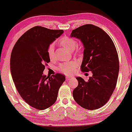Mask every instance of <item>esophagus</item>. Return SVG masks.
Segmentation results:
<instances>
[{"label":"esophagus","mask_w":132,"mask_h":132,"mask_svg":"<svg viewBox=\"0 0 132 132\" xmlns=\"http://www.w3.org/2000/svg\"><path fill=\"white\" fill-rule=\"evenodd\" d=\"M72 77H68V76H67V77H66V79L67 80H70V79H72Z\"/></svg>","instance_id":"esophagus-1"}]
</instances>
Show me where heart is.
<instances>
[{"label":"heart","mask_w":132,"mask_h":132,"mask_svg":"<svg viewBox=\"0 0 132 132\" xmlns=\"http://www.w3.org/2000/svg\"><path fill=\"white\" fill-rule=\"evenodd\" d=\"M60 44L62 46L70 52L73 51L77 47V41L73 38L64 37L60 41ZM47 54L49 57L51 59L54 58V44L50 45L47 49ZM77 66V63L74 61H70L62 63L59 66V70L66 75H71L74 72V69Z\"/></svg>","instance_id":"heart-1"}]
</instances>
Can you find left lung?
<instances>
[{"label": "left lung", "mask_w": 132, "mask_h": 132, "mask_svg": "<svg viewBox=\"0 0 132 132\" xmlns=\"http://www.w3.org/2000/svg\"><path fill=\"white\" fill-rule=\"evenodd\" d=\"M70 37L79 39L83 44L81 70L92 73L87 82L76 78L78 85L72 92L73 97L84 108L98 109L107 103L117 83L119 61L115 46L107 33L92 24L72 30Z\"/></svg>", "instance_id": "8db88e82"}]
</instances>
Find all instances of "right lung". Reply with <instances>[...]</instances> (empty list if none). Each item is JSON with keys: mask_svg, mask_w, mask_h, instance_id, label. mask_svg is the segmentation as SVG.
<instances>
[{"mask_svg": "<svg viewBox=\"0 0 132 132\" xmlns=\"http://www.w3.org/2000/svg\"><path fill=\"white\" fill-rule=\"evenodd\" d=\"M63 32L33 27L19 38L11 53V72L17 90L25 102L39 110L55 102L59 88L65 80L60 74H43L45 63L50 61L47 49Z\"/></svg>", "mask_w": 132, "mask_h": 132, "instance_id": "right-lung-1", "label": "right lung"}]
</instances>
